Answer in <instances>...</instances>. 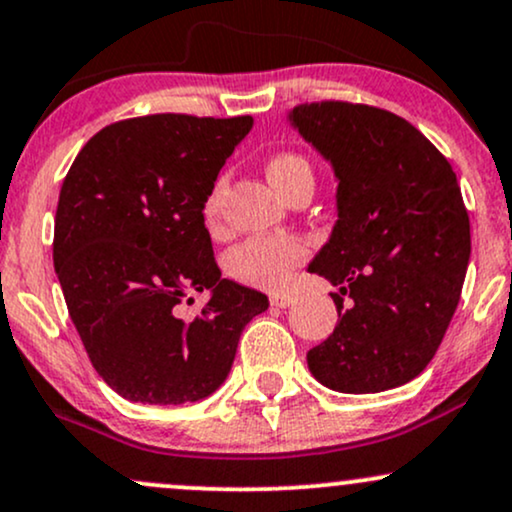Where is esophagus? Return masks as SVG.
Returning a JSON list of instances; mask_svg holds the SVG:
<instances>
[{"instance_id":"esophagus-1","label":"esophagus","mask_w":512,"mask_h":512,"mask_svg":"<svg viewBox=\"0 0 512 512\" xmlns=\"http://www.w3.org/2000/svg\"><path fill=\"white\" fill-rule=\"evenodd\" d=\"M293 301H296V298L289 296V293H274V296H269V303H272L274 308H289Z\"/></svg>"}]
</instances>
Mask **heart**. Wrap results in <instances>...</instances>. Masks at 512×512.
Returning <instances> with one entry per match:
<instances>
[{"instance_id": "obj_1", "label": "heart", "mask_w": 512, "mask_h": 512, "mask_svg": "<svg viewBox=\"0 0 512 512\" xmlns=\"http://www.w3.org/2000/svg\"><path fill=\"white\" fill-rule=\"evenodd\" d=\"M267 178L281 195H289L296 182L313 180V168L303 156L293 151H276L267 158ZM223 197V180H216L204 199V221L214 226L219 221ZM310 255V243L296 236H257L245 240L228 257V269L240 281H248L260 289H284L293 269Z\"/></svg>"}]
</instances>
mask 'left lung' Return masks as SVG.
I'll use <instances>...</instances> for the list:
<instances>
[{
	"instance_id": "1",
	"label": "left lung",
	"mask_w": 512,
	"mask_h": 512,
	"mask_svg": "<svg viewBox=\"0 0 512 512\" xmlns=\"http://www.w3.org/2000/svg\"><path fill=\"white\" fill-rule=\"evenodd\" d=\"M289 120L339 180L337 223L308 267L339 286V322L308 351L310 373L349 395L409 383L436 356L467 274L455 170L390 110L320 101L296 105Z\"/></svg>"
}]
</instances>
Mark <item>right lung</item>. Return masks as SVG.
Returning a JSON list of instances; mask_svg holds the SVG:
<instances>
[{
    "label": "right lung",
    "mask_w": 512,
    "mask_h": 512,
    "mask_svg": "<svg viewBox=\"0 0 512 512\" xmlns=\"http://www.w3.org/2000/svg\"><path fill=\"white\" fill-rule=\"evenodd\" d=\"M252 129L250 115L161 113L103 127L62 182L52 260L93 368L117 395L185 404L226 380L267 296L221 279L204 199ZM211 290L195 321L177 315Z\"/></svg>",
    "instance_id": "add662e5"
}]
</instances>
